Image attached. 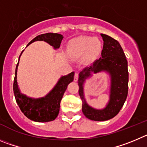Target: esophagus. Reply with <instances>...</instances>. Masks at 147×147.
Instances as JSON below:
<instances>
[{"label": "esophagus", "mask_w": 147, "mask_h": 147, "mask_svg": "<svg viewBox=\"0 0 147 147\" xmlns=\"http://www.w3.org/2000/svg\"><path fill=\"white\" fill-rule=\"evenodd\" d=\"M78 77H79V75L78 73H75V76H74V81H78Z\"/></svg>", "instance_id": "34e87169"}]
</instances>
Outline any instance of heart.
I'll return each instance as SVG.
<instances>
[{"label":"heart","mask_w":147,"mask_h":147,"mask_svg":"<svg viewBox=\"0 0 147 147\" xmlns=\"http://www.w3.org/2000/svg\"><path fill=\"white\" fill-rule=\"evenodd\" d=\"M102 45L100 39L92 36H78L67 43V53L72 59L83 57L86 62H92L100 55Z\"/></svg>","instance_id":"1"}]
</instances>
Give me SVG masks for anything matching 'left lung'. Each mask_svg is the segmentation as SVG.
Returning <instances> with one entry per match:
<instances>
[{
    "label": "left lung",
    "mask_w": 147,
    "mask_h": 147,
    "mask_svg": "<svg viewBox=\"0 0 147 147\" xmlns=\"http://www.w3.org/2000/svg\"><path fill=\"white\" fill-rule=\"evenodd\" d=\"M103 39L102 57L79 73V95L81 98L82 111L86 118L93 121H106L118 114L128 93L127 61L118 41L106 34H101ZM107 71L111 77L110 99L103 109H95L87 104L83 94V83L91 76V72Z\"/></svg>",
    "instance_id": "1"
}]
</instances>
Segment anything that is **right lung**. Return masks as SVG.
Returning <instances> with one entry per match:
<instances>
[{
    "label": "right lung",
    "instance_id": "add662e5",
    "mask_svg": "<svg viewBox=\"0 0 147 147\" xmlns=\"http://www.w3.org/2000/svg\"><path fill=\"white\" fill-rule=\"evenodd\" d=\"M63 38H64L63 36L59 34L47 33V34H41L32 39L27 46L35 41H45L53 46L55 49H58L60 47L61 42ZM22 51L21 54L22 53ZM18 64H19V61L16 67L13 91H14L16 102L20 108L21 111L24 113L28 119L37 122H47L54 120L57 117L59 113L61 100L63 97L66 89L67 88V86L69 85V83H70L74 80L75 72H72L69 75L62 76L56 83V85L53 88L52 91H51L50 93L47 94L45 96L34 99L22 94L20 92L18 82H17Z\"/></svg>",
    "mask_w": 147,
    "mask_h": 147
}]
</instances>
